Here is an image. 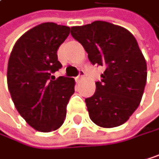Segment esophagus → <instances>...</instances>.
Returning a JSON list of instances; mask_svg holds the SVG:
<instances>
[{
	"mask_svg": "<svg viewBox=\"0 0 159 159\" xmlns=\"http://www.w3.org/2000/svg\"><path fill=\"white\" fill-rule=\"evenodd\" d=\"M84 76H85V71H84V70H80V71H79V74H78V76L75 78L76 82H79V81H80L81 79H82Z\"/></svg>",
	"mask_w": 159,
	"mask_h": 159,
	"instance_id": "34e87169",
	"label": "esophagus"
}]
</instances>
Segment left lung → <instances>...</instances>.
Instances as JSON below:
<instances>
[{
	"instance_id": "left-lung-1",
	"label": "left lung",
	"mask_w": 159,
	"mask_h": 159,
	"mask_svg": "<svg viewBox=\"0 0 159 159\" xmlns=\"http://www.w3.org/2000/svg\"><path fill=\"white\" fill-rule=\"evenodd\" d=\"M92 65L104 66L95 93L85 100L90 120L112 128L125 122L139 106L147 80V65L132 34L120 26L96 20L71 27Z\"/></svg>"
}]
</instances>
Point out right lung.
Returning a JSON list of instances; mask_svg holds the SVG:
<instances>
[{
	"label": "right lung",
	"instance_id": "obj_1",
	"mask_svg": "<svg viewBox=\"0 0 159 159\" xmlns=\"http://www.w3.org/2000/svg\"><path fill=\"white\" fill-rule=\"evenodd\" d=\"M70 31L68 26L41 23L19 39L9 57L7 85L11 98L20 116L40 132L62 125L74 93L73 78L55 79L52 75L62 68L57 49Z\"/></svg>",
	"mask_w": 159,
	"mask_h": 159
}]
</instances>
